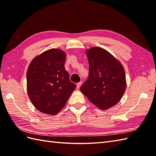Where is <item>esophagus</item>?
<instances>
[{"instance_id":"1","label":"esophagus","mask_w":156,"mask_h":156,"mask_svg":"<svg viewBox=\"0 0 156 156\" xmlns=\"http://www.w3.org/2000/svg\"><path fill=\"white\" fill-rule=\"evenodd\" d=\"M81 84H82V82H78V83L76 84V88H77V89H79V88H80Z\"/></svg>"}]
</instances>
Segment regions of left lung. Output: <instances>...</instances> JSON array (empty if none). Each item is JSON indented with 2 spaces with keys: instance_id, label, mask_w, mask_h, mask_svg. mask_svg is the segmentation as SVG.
Masks as SVG:
<instances>
[{
  "instance_id": "left-lung-1",
  "label": "left lung",
  "mask_w": 156,
  "mask_h": 156,
  "mask_svg": "<svg viewBox=\"0 0 156 156\" xmlns=\"http://www.w3.org/2000/svg\"><path fill=\"white\" fill-rule=\"evenodd\" d=\"M89 76L80 90L92 103L101 110L120 101L126 89L123 66L105 49L93 47L87 50Z\"/></svg>"
}]
</instances>
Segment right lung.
Wrapping results in <instances>:
<instances>
[{"label": "right lung", "instance_id": "obj_1", "mask_svg": "<svg viewBox=\"0 0 156 156\" xmlns=\"http://www.w3.org/2000/svg\"><path fill=\"white\" fill-rule=\"evenodd\" d=\"M66 58L64 51L53 48L36 56L29 66L27 94L34 107L43 113L58 114L76 87L65 69Z\"/></svg>", "mask_w": 156, "mask_h": 156}]
</instances>
